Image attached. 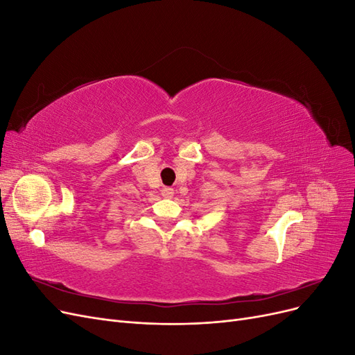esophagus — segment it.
Masks as SVG:
<instances>
[{"label":"esophagus","mask_w":355,"mask_h":355,"mask_svg":"<svg viewBox=\"0 0 355 355\" xmlns=\"http://www.w3.org/2000/svg\"><path fill=\"white\" fill-rule=\"evenodd\" d=\"M173 194H175V191H173V188H168V187H164L163 189H161V196H163L164 198H171V197H173Z\"/></svg>","instance_id":"obj_1"}]
</instances>
